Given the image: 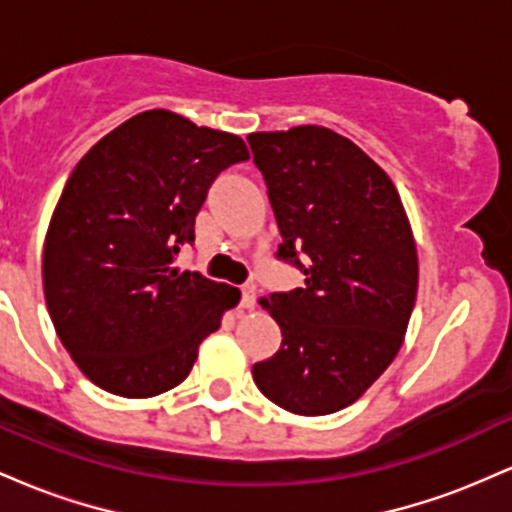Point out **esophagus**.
<instances>
[{
    "label": "esophagus",
    "instance_id": "1",
    "mask_svg": "<svg viewBox=\"0 0 512 512\" xmlns=\"http://www.w3.org/2000/svg\"><path fill=\"white\" fill-rule=\"evenodd\" d=\"M240 305H243L245 310L255 308V305H257V291H255V286L248 284V286H243V289H240Z\"/></svg>",
    "mask_w": 512,
    "mask_h": 512
}]
</instances>
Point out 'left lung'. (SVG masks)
<instances>
[{"label":"left lung","instance_id":"obj_1","mask_svg":"<svg viewBox=\"0 0 512 512\" xmlns=\"http://www.w3.org/2000/svg\"><path fill=\"white\" fill-rule=\"evenodd\" d=\"M284 243L276 257L303 289L262 298L281 349L252 366L281 409L325 416L354 404L404 342L419 286L407 211L390 175L327 127L248 137Z\"/></svg>","mask_w":512,"mask_h":512}]
</instances>
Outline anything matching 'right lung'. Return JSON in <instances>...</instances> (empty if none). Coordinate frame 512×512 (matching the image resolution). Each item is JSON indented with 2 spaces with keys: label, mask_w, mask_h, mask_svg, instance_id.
I'll return each instance as SVG.
<instances>
[{
  "label": "right lung",
  "mask_w": 512,
  "mask_h": 512,
  "mask_svg": "<svg viewBox=\"0 0 512 512\" xmlns=\"http://www.w3.org/2000/svg\"><path fill=\"white\" fill-rule=\"evenodd\" d=\"M236 134L146 110L76 163L52 211L43 289L57 337L93 385L144 399L190 375L240 291L173 267L221 170L248 161Z\"/></svg>",
  "instance_id": "obj_1"
}]
</instances>
